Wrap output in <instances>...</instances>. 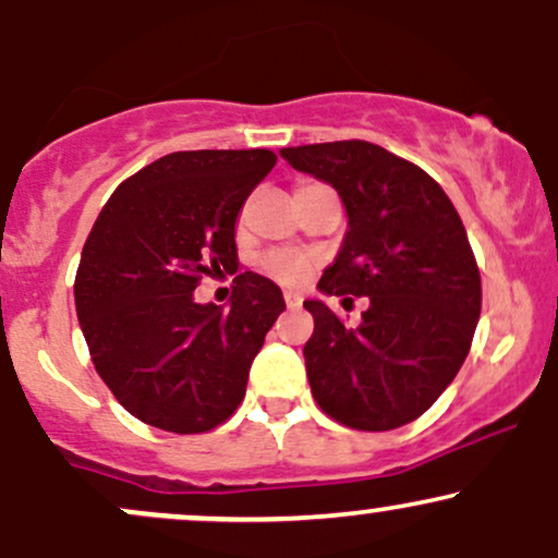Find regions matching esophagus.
<instances>
[{
    "instance_id": "esophagus-1",
    "label": "esophagus",
    "mask_w": 558,
    "mask_h": 558,
    "mask_svg": "<svg viewBox=\"0 0 558 558\" xmlns=\"http://www.w3.org/2000/svg\"><path fill=\"white\" fill-rule=\"evenodd\" d=\"M286 304H288V310H299V306H301V301H304V299H301V293H296V291H286Z\"/></svg>"
}]
</instances>
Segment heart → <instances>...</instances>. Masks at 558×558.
Returning a JSON list of instances; mask_svg holds the SVG:
<instances>
[{
  "instance_id": "1",
  "label": "heart",
  "mask_w": 558,
  "mask_h": 558,
  "mask_svg": "<svg viewBox=\"0 0 558 558\" xmlns=\"http://www.w3.org/2000/svg\"><path fill=\"white\" fill-rule=\"evenodd\" d=\"M262 265H265V270L275 275V278L283 280V283H299L306 275V259L293 252H270Z\"/></svg>"
}]
</instances>
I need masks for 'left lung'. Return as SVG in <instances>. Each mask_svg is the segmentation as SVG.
Listing matches in <instances>:
<instances>
[{
    "mask_svg": "<svg viewBox=\"0 0 558 558\" xmlns=\"http://www.w3.org/2000/svg\"><path fill=\"white\" fill-rule=\"evenodd\" d=\"M280 157L332 185L349 217L317 288L369 301L356 328L325 301H304L315 317L304 345L312 396L354 430L407 425L451 386L477 328L483 288L462 217L425 170L369 141L288 146Z\"/></svg>",
    "mask_w": 558,
    "mask_h": 558,
    "instance_id": "left-lung-1",
    "label": "left lung"
}]
</instances>
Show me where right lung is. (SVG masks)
I'll return each instance as SVG.
<instances>
[{"mask_svg": "<svg viewBox=\"0 0 558 558\" xmlns=\"http://www.w3.org/2000/svg\"><path fill=\"white\" fill-rule=\"evenodd\" d=\"M275 162L267 149L172 151L120 183L96 217L75 312L96 373L146 425L207 433L243 401L283 291L241 272L230 306H217L198 304L194 288L239 270L235 220Z\"/></svg>", "mask_w": 558, "mask_h": 558, "instance_id": "1", "label": "right lung"}]
</instances>
